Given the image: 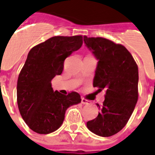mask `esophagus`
I'll return each mask as SVG.
<instances>
[{
  "instance_id": "1",
  "label": "esophagus",
  "mask_w": 155,
  "mask_h": 155,
  "mask_svg": "<svg viewBox=\"0 0 155 155\" xmlns=\"http://www.w3.org/2000/svg\"><path fill=\"white\" fill-rule=\"evenodd\" d=\"M81 104H85V105H89V104H91V102L88 99H84V98H81Z\"/></svg>"
}]
</instances>
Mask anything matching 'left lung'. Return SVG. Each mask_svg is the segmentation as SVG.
I'll return each instance as SVG.
<instances>
[{
  "mask_svg": "<svg viewBox=\"0 0 155 155\" xmlns=\"http://www.w3.org/2000/svg\"><path fill=\"white\" fill-rule=\"evenodd\" d=\"M84 43L98 64L93 86L98 92L106 90L105 99L96 118L88 121L90 131L100 137H111L129 121L138 99V68L134 57L121 44L109 39L84 36Z\"/></svg>",
  "mask_w": 155,
  "mask_h": 155,
  "instance_id": "1",
  "label": "left lung"
}]
</instances>
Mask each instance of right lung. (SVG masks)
Wrapping results in <instances>:
<instances>
[{
  "label": "right lung",
  "mask_w": 155,
  "mask_h": 155,
  "mask_svg": "<svg viewBox=\"0 0 155 155\" xmlns=\"http://www.w3.org/2000/svg\"><path fill=\"white\" fill-rule=\"evenodd\" d=\"M82 45V36H54L31 49L19 74L17 102L30 129L48 134L61 126L68 107L81 103L77 92L53 91L51 81L61 75L64 60Z\"/></svg>",
  "instance_id": "right-lung-1"
}]
</instances>
